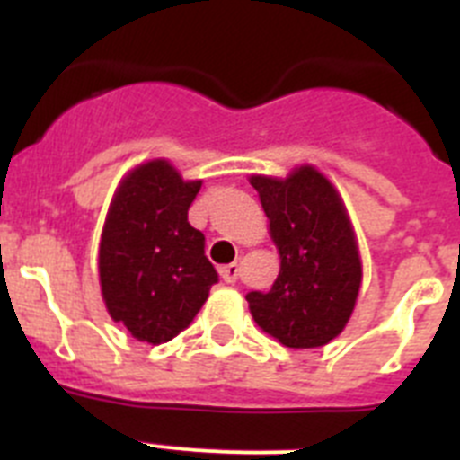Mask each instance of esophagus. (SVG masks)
I'll use <instances>...</instances> for the list:
<instances>
[{"instance_id":"esophagus-1","label":"esophagus","mask_w":460,"mask_h":460,"mask_svg":"<svg viewBox=\"0 0 460 460\" xmlns=\"http://www.w3.org/2000/svg\"><path fill=\"white\" fill-rule=\"evenodd\" d=\"M218 274H221V279L226 280V283H234L239 276V265L237 262H230V265L218 267Z\"/></svg>"}]
</instances>
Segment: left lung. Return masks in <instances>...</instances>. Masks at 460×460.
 I'll use <instances>...</instances> for the list:
<instances>
[{"label":"left lung","instance_id":"obj_1","mask_svg":"<svg viewBox=\"0 0 460 460\" xmlns=\"http://www.w3.org/2000/svg\"><path fill=\"white\" fill-rule=\"evenodd\" d=\"M280 255L267 292H249L251 315L288 348H320L343 332L361 286V260L339 190L302 165L286 180L253 174Z\"/></svg>","mask_w":460,"mask_h":460}]
</instances>
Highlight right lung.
Masks as SVG:
<instances>
[{
    "mask_svg": "<svg viewBox=\"0 0 460 460\" xmlns=\"http://www.w3.org/2000/svg\"><path fill=\"white\" fill-rule=\"evenodd\" d=\"M200 186L156 158L126 174L112 198L99 246L101 292L110 318L133 339H174L218 283L205 234L189 223Z\"/></svg>",
    "mask_w": 460,
    "mask_h": 460,
    "instance_id": "add662e5",
    "label": "right lung"
}]
</instances>
